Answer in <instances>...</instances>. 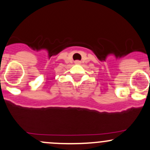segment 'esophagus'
<instances>
[{
    "label": "esophagus",
    "mask_w": 150,
    "mask_h": 150,
    "mask_svg": "<svg viewBox=\"0 0 150 150\" xmlns=\"http://www.w3.org/2000/svg\"><path fill=\"white\" fill-rule=\"evenodd\" d=\"M75 64H80V61L77 60V61H75Z\"/></svg>",
    "instance_id": "1"
}]
</instances>
